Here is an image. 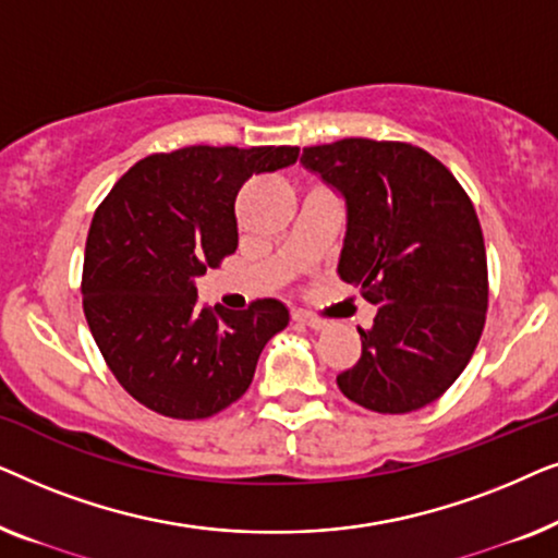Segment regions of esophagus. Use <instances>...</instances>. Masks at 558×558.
Returning a JSON list of instances; mask_svg holds the SVG:
<instances>
[{
  "instance_id": "1",
  "label": "esophagus",
  "mask_w": 558,
  "mask_h": 558,
  "mask_svg": "<svg viewBox=\"0 0 558 558\" xmlns=\"http://www.w3.org/2000/svg\"><path fill=\"white\" fill-rule=\"evenodd\" d=\"M292 319H294V323H300V325L312 327V330H323V327H325V319H319V317L310 315V312H302V310H294Z\"/></svg>"
}]
</instances>
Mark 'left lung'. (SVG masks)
I'll return each instance as SVG.
<instances>
[{
  "label": "left lung",
  "instance_id": "obj_1",
  "mask_svg": "<svg viewBox=\"0 0 558 558\" xmlns=\"http://www.w3.org/2000/svg\"><path fill=\"white\" fill-rule=\"evenodd\" d=\"M302 165L345 197L338 274L376 304L340 391L378 414L437 401L475 353L487 312V256L472 201L429 151L407 142L340 140Z\"/></svg>",
  "mask_w": 558,
  "mask_h": 558
}]
</instances>
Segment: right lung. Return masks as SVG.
<instances>
[{"mask_svg":"<svg viewBox=\"0 0 558 558\" xmlns=\"http://www.w3.org/2000/svg\"><path fill=\"white\" fill-rule=\"evenodd\" d=\"M300 147H185L136 162L90 220L83 312L121 388L170 418H208L239 401L258 355L289 325L279 300L248 310L197 304L195 279L239 246L235 195Z\"/></svg>","mask_w":558,"mask_h":558,"instance_id":"obj_1","label":"right lung"}]
</instances>
